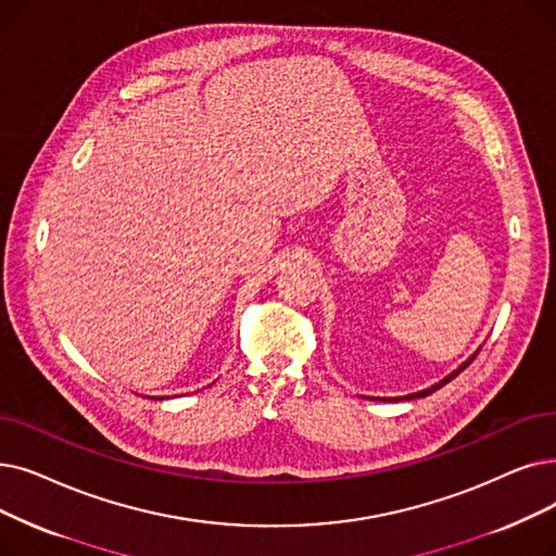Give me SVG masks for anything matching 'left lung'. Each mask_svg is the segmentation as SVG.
I'll list each match as a JSON object with an SVG mask.
<instances>
[{
  "label": "left lung",
  "mask_w": 556,
  "mask_h": 556,
  "mask_svg": "<svg viewBox=\"0 0 556 556\" xmlns=\"http://www.w3.org/2000/svg\"><path fill=\"white\" fill-rule=\"evenodd\" d=\"M475 356H477V354H472V356H470V358L466 361V364H464L462 368H458V370H454V372H452L450 377H445V379H443V381H439L437 386H431V389H427V391H420V393H414V395H406V400H412V397H425V395H429V393H433V391H439V389H441V386H445L447 381H452V379H454V377H456L458 372H464V370H466V368H468V366L472 364V361H475Z\"/></svg>",
  "instance_id": "left-lung-1"
}]
</instances>
